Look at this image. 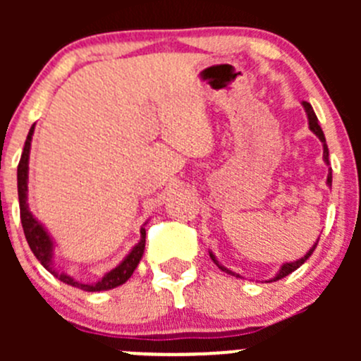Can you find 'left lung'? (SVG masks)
Masks as SVG:
<instances>
[{
    "instance_id": "obj_1",
    "label": "left lung",
    "mask_w": 361,
    "mask_h": 361,
    "mask_svg": "<svg viewBox=\"0 0 361 361\" xmlns=\"http://www.w3.org/2000/svg\"><path fill=\"white\" fill-rule=\"evenodd\" d=\"M302 106H304V111H305V115H307V123H309V129H311V133L314 134L316 137H318L319 141H322V145H323V160H325V164L326 166H330V157H329V147H326V140H325V134H323V130H322V127H319V122H318V116H316V113H314V110H312V106L311 104L307 103V101H302ZM326 185H329L330 188H332V167H329V176H326ZM318 241H319V238L316 239V243L314 245L311 246V248L307 250V253L304 255V257H300V258H297V260H293V262H285V264L281 265V267H279V271L276 272L274 276H272L271 279H267V281L265 283H272V281H278V279H283L285 278V276H288V274H292L293 271H297L298 267H300L302 264H304L305 260H307L309 257H311L312 255V251L316 250V245H318ZM209 257H211V260L214 262V264L218 265V269H221V271L224 272H227V274H231V276H234V278H241V279H245L243 278L241 274H235L234 271H231V269H227L225 267V265H221L220 262H218V258H216V255L213 253V251H209Z\"/></svg>"
}]
</instances>
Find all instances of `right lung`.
<instances>
[{
  "instance_id": "right-lung-1",
  "label": "right lung",
  "mask_w": 361,
  "mask_h": 361,
  "mask_svg": "<svg viewBox=\"0 0 361 361\" xmlns=\"http://www.w3.org/2000/svg\"><path fill=\"white\" fill-rule=\"evenodd\" d=\"M32 134H35V123L29 129L27 137H25L24 150L20 155L19 167H17V190H19V206H20V221H23V228L25 234V241H27L29 248H31L35 257L38 258L39 264L54 276V278L61 279L63 283H66L69 286H75V288L83 290V292H104V290L116 288V286L123 285L127 279L133 276L134 269L137 267L140 260L143 258L145 253V239H147V231H145V225L141 227L140 241L133 246V250L123 257V260L116 265L115 269H111L110 272L103 276L99 281L96 283H82L78 279L73 278L71 274L64 272L63 269L57 267L56 260H54V253H56V241H54L52 235L49 234L45 227H43L42 221L31 213L27 204V183H29V154H31V141Z\"/></svg>"
}]
</instances>
